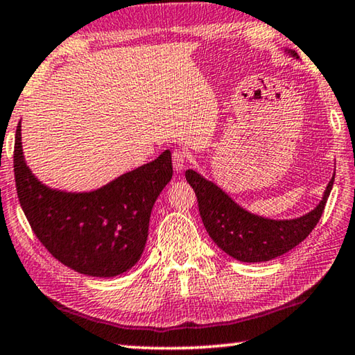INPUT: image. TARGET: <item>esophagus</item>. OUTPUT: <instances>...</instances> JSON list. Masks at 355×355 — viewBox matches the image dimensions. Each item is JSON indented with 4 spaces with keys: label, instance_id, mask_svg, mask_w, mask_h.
I'll return each instance as SVG.
<instances>
[{
    "label": "esophagus",
    "instance_id": "obj_1",
    "mask_svg": "<svg viewBox=\"0 0 355 355\" xmlns=\"http://www.w3.org/2000/svg\"><path fill=\"white\" fill-rule=\"evenodd\" d=\"M188 159H189V156L183 148H175L172 152V164H173V169H175L177 172L183 169L186 163H188Z\"/></svg>",
    "mask_w": 355,
    "mask_h": 355
}]
</instances>
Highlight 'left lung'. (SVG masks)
Listing matches in <instances>:
<instances>
[{
    "label": "left lung",
    "mask_w": 355,
    "mask_h": 355,
    "mask_svg": "<svg viewBox=\"0 0 355 355\" xmlns=\"http://www.w3.org/2000/svg\"><path fill=\"white\" fill-rule=\"evenodd\" d=\"M291 55L299 58L296 51H291ZM186 180L196 192L203 225L213 241L239 261L260 263L286 254L310 235L326 208L335 175L320 205L302 218L291 220H272L250 214L194 171H186Z\"/></svg>",
    "instance_id": "8db88e82"
}]
</instances>
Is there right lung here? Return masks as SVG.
<instances>
[{
    "label": "right lung",
    "mask_w": 355,
    "mask_h": 355,
    "mask_svg": "<svg viewBox=\"0 0 355 355\" xmlns=\"http://www.w3.org/2000/svg\"><path fill=\"white\" fill-rule=\"evenodd\" d=\"M14 173L23 213L45 249L76 272L114 277L142 255L153 203L172 178V158L166 150L94 192L55 191L42 184L23 159L19 123Z\"/></svg>",
    "instance_id": "obj_1"
}]
</instances>
